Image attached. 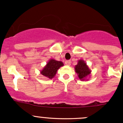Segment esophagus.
Returning a JSON list of instances; mask_svg holds the SVG:
<instances>
[{
  "label": "esophagus",
  "instance_id": "esophagus-1",
  "mask_svg": "<svg viewBox=\"0 0 123 123\" xmlns=\"http://www.w3.org/2000/svg\"><path fill=\"white\" fill-rule=\"evenodd\" d=\"M65 65H71V61L69 60H67L65 61Z\"/></svg>",
  "mask_w": 123,
  "mask_h": 123
}]
</instances>
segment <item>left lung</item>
Wrapping results in <instances>:
<instances>
[{"instance_id":"left-lung-1","label":"left lung","mask_w":123,"mask_h":123,"mask_svg":"<svg viewBox=\"0 0 123 123\" xmlns=\"http://www.w3.org/2000/svg\"><path fill=\"white\" fill-rule=\"evenodd\" d=\"M75 73L77 74L79 79L81 81L87 80V77L91 74V70L89 69L85 61L83 59L78 61L77 64L74 67Z\"/></svg>"}]
</instances>
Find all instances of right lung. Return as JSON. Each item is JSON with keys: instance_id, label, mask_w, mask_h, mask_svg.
Returning a JSON list of instances; mask_svg holds the SVG:
<instances>
[{"instance_id": "obj_1", "label": "right lung", "mask_w": 123, "mask_h": 123, "mask_svg": "<svg viewBox=\"0 0 123 123\" xmlns=\"http://www.w3.org/2000/svg\"><path fill=\"white\" fill-rule=\"evenodd\" d=\"M62 66H64L62 62L50 59L41 70L40 74L48 79H52L55 76L57 71Z\"/></svg>"}]
</instances>
